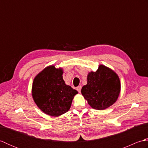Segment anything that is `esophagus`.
Returning <instances> with one entry per match:
<instances>
[{
	"instance_id": "obj_1",
	"label": "esophagus",
	"mask_w": 148,
	"mask_h": 148,
	"mask_svg": "<svg viewBox=\"0 0 148 148\" xmlns=\"http://www.w3.org/2000/svg\"><path fill=\"white\" fill-rule=\"evenodd\" d=\"M77 90L78 92L80 93V92H81V86H77Z\"/></svg>"
}]
</instances>
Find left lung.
<instances>
[{"mask_svg": "<svg viewBox=\"0 0 148 148\" xmlns=\"http://www.w3.org/2000/svg\"><path fill=\"white\" fill-rule=\"evenodd\" d=\"M120 90L118 75L111 69L100 65L97 71L88 74L87 84L82 87L81 93L92 108L103 110L116 101Z\"/></svg>", "mask_w": 148, "mask_h": 148, "instance_id": "obj_1", "label": "left lung"}]
</instances>
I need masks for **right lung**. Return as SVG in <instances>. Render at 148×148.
I'll use <instances>...</instances> for the list:
<instances>
[{
	"label": "right lung",
	"mask_w": 148,
	"mask_h": 148,
	"mask_svg": "<svg viewBox=\"0 0 148 148\" xmlns=\"http://www.w3.org/2000/svg\"><path fill=\"white\" fill-rule=\"evenodd\" d=\"M62 69L51 65L34 78L32 95L38 108L46 114L58 116L70 109L72 99L78 93L66 85L62 77Z\"/></svg>",
	"instance_id": "obj_1"
}]
</instances>
